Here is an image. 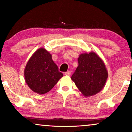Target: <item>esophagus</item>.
Returning <instances> with one entry per match:
<instances>
[{
	"label": "esophagus",
	"instance_id": "esophagus-1",
	"mask_svg": "<svg viewBox=\"0 0 132 132\" xmlns=\"http://www.w3.org/2000/svg\"><path fill=\"white\" fill-rule=\"evenodd\" d=\"M64 75H66V76H70L71 75V71H67V72H64Z\"/></svg>",
	"mask_w": 132,
	"mask_h": 132
}]
</instances>
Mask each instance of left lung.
<instances>
[{
	"instance_id": "8db88e82",
	"label": "left lung",
	"mask_w": 132,
	"mask_h": 132,
	"mask_svg": "<svg viewBox=\"0 0 132 132\" xmlns=\"http://www.w3.org/2000/svg\"><path fill=\"white\" fill-rule=\"evenodd\" d=\"M78 66L71 76L79 90L86 97L101 91L108 78L104 62L94 52L80 54Z\"/></svg>"
}]
</instances>
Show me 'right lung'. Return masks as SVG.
I'll list each match as a JSON object with an SVG mask.
<instances>
[{"label":"right lung","mask_w":132,"mask_h":132,"mask_svg":"<svg viewBox=\"0 0 132 132\" xmlns=\"http://www.w3.org/2000/svg\"><path fill=\"white\" fill-rule=\"evenodd\" d=\"M24 76L27 84L33 92L44 94L54 87L63 75L58 71L51 54L45 48H41L28 60Z\"/></svg>","instance_id":"add662e5"}]
</instances>
